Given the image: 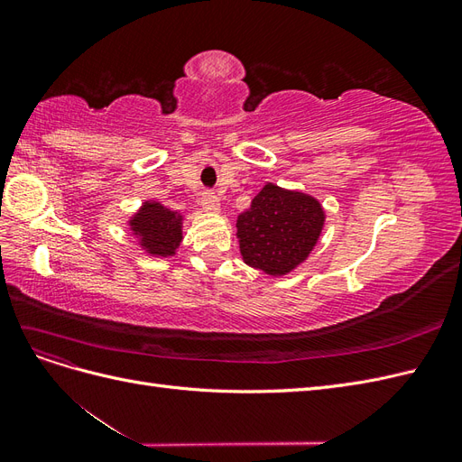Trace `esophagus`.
<instances>
[{
  "label": "esophagus",
  "mask_w": 462,
  "mask_h": 462,
  "mask_svg": "<svg viewBox=\"0 0 462 462\" xmlns=\"http://www.w3.org/2000/svg\"><path fill=\"white\" fill-rule=\"evenodd\" d=\"M202 208L206 209V212H219V199L217 194L212 192V190H206L202 194Z\"/></svg>",
  "instance_id": "esophagus-1"
}]
</instances>
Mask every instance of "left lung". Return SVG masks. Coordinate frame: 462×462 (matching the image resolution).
Masks as SVG:
<instances>
[{
	"instance_id": "left-lung-1",
	"label": "left lung",
	"mask_w": 462,
	"mask_h": 462,
	"mask_svg": "<svg viewBox=\"0 0 462 462\" xmlns=\"http://www.w3.org/2000/svg\"><path fill=\"white\" fill-rule=\"evenodd\" d=\"M324 227V209L309 194L265 185L236 219L241 254L248 265L283 275L306 260Z\"/></svg>"
}]
</instances>
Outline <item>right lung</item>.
<instances>
[{
  "instance_id": "right-lung-1",
  "label": "right lung",
  "mask_w": 462,
  "mask_h": 462,
  "mask_svg": "<svg viewBox=\"0 0 462 462\" xmlns=\"http://www.w3.org/2000/svg\"><path fill=\"white\" fill-rule=\"evenodd\" d=\"M180 217L170 208L160 202H146L141 212L131 219V229L134 235L141 236L143 246L150 254L156 256H171L179 246L183 233H180Z\"/></svg>"
}]
</instances>
